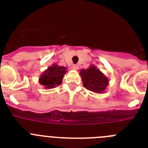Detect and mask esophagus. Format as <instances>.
<instances>
[{
	"label": "esophagus",
	"instance_id": "1",
	"mask_svg": "<svg viewBox=\"0 0 148 148\" xmlns=\"http://www.w3.org/2000/svg\"><path fill=\"white\" fill-rule=\"evenodd\" d=\"M73 69H74V70H78V66L77 64H73Z\"/></svg>",
	"mask_w": 148,
	"mask_h": 148
}]
</instances>
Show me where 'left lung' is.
I'll use <instances>...</instances> for the list:
<instances>
[{"label": "left lung", "mask_w": 148, "mask_h": 148, "mask_svg": "<svg viewBox=\"0 0 148 148\" xmlns=\"http://www.w3.org/2000/svg\"><path fill=\"white\" fill-rule=\"evenodd\" d=\"M80 75L84 87L92 92H102L109 82L105 75L95 66H91L87 70H82Z\"/></svg>", "instance_id": "8db88e82"}]
</instances>
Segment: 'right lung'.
Wrapping results in <instances>:
<instances>
[{"instance_id": "1", "label": "right lung", "mask_w": 148, "mask_h": 148, "mask_svg": "<svg viewBox=\"0 0 148 148\" xmlns=\"http://www.w3.org/2000/svg\"><path fill=\"white\" fill-rule=\"evenodd\" d=\"M66 73V67L54 64L43 73L39 78V82L46 88H53L61 84Z\"/></svg>"}]
</instances>
